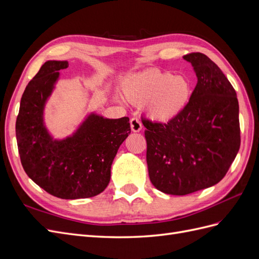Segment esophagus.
<instances>
[{"label":"esophagus","instance_id":"obj_1","mask_svg":"<svg viewBox=\"0 0 259 259\" xmlns=\"http://www.w3.org/2000/svg\"><path fill=\"white\" fill-rule=\"evenodd\" d=\"M130 122H131V127H132L133 132L137 133L139 131H142L143 124H142V122H140V120L138 119V117H132Z\"/></svg>","mask_w":259,"mask_h":259}]
</instances>
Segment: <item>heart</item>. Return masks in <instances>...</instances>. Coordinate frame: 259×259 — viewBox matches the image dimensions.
<instances>
[{"mask_svg":"<svg viewBox=\"0 0 259 259\" xmlns=\"http://www.w3.org/2000/svg\"><path fill=\"white\" fill-rule=\"evenodd\" d=\"M123 91L132 104L144 105L151 119L167 122L184 110L191 96V84L185 76L151 69L128 77Z\"/></svg>","mask_w":259,"mask_h":259,"instance_id":"1","label":"heart"}]
</instances>
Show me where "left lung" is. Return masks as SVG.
Returning <instances> with one entry per match:
<instances>
[{
    "label": "left lung",
    "instance_id": "1",
    "mask_svg": "<svg viewBox=\"0 0 259 259\" xmlns=\"http://www.w3.org/2000/svg\"><path fill=\"white\" fill-rule=\"evenodd\" d=\"M198 83L176 117L166 123L142 119L149 177L156 189L185 195L225 177L240 149L237 93L219 67L202 53L185 55Z\"/></svg>",
    "mask_w": 259,
    "mask_h": 259
}]
</instances>
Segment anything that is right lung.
<instances>
[{
    "mask_svg": "<svg viewBox=\"0 0 259 259\" xmlns=\"http://www.w3.org/2000/svg\"><path fill=\"white\" fill-rule=\"evenodd\" d=\"M68 61L49 60L22 94L16 137L22 167L46 192L66 200L92 198L103 192L111 164L131 133L130 119L90 114L71 137L54 140L44 126L43 110L59 70Z\"/></svg>",
    "mask_w": 259,
    "mask_h": 259,
    "instance_id": "1",
    "label": "right lung"
}]
</instances>
